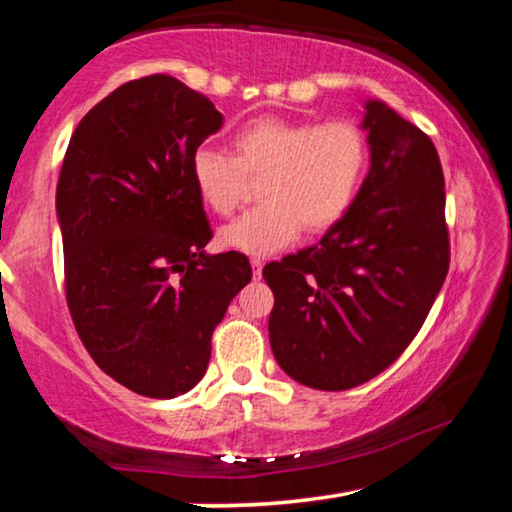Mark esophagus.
Masks as SVG:
<instances>
[{
	"mask_svg": "<svg viewBox=\"0 0 512 512\" xmlns=\"http://www.w3.org/2000/svg\"><path fill=\"white\" fill-rule=\"evenodd\" d=\"M250 266H253L255 277H259V275H262V268H264V259L262 257H253V259H250Z\"/></svg>",
	"mask_w": 512,
	"mask_h": 512,
	"instance_id": "obj_1",
	"label": "esophagus"
}]
</instances>
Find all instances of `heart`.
Listing matches in <instances>:
<instances>
[{"label":"heart","mask_w":512,"mask_h":512,"mask_svg":"<svg viewBox=\"0 0 512 512\" xmlns=\"http://www.w3.org/2000/svg\"><path fill=\"white\" fill-rule=\"evenodd\" d=\"M235 155L198 146L189 173L201 201L230 216L244 203L246 176H262V205L225 225L221 246L246 255H271L300 230L320 235L348 214L368 164V142L348 119L314 124L264 115L232 135Z\"/></svg>","instance_id":"obj_1"}]
</instances>
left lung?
Instances as JSON below:
<instances>
[{
    "instance_id": "8db88e82",
    "label": "left lung",
    "mask_w": 512,
    "mask_h": 512,
    "mask_svg": "<svg viewBox=\"0 0 512 512\" xmlns=\"http://www.w3.org/2000/svg\"><path fill=\"white\" fill-rule=\"evenodd\" d=\"M370 171L316 246L264 266L268 336L291 379L348 391L386 370L420 332L449 271L445 178L429 135L366 101Z\"/></svg>"
}]
</instances>
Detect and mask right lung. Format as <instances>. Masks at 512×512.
Segmentation results:
<instances>
[{
  "label": "right lung",
  "mask_w": 512,
  "mask_h": 512,
  "mask_svg": "<svg viewBox=\"0 0 512 512\" xmlns=\"http://www.w3.org/2000/svg\"><path fill=\"white\" fill-rule=\"evenodd\" d=\"M221 126L205 94L153 74L99 101L67 146L56 187L67 307L94 363L137 395L192 391L253 277L237 250L205 253L212 228L189 160Z\"/></svg>",
  "instance_id": "add662e5"
}]
</instances>
